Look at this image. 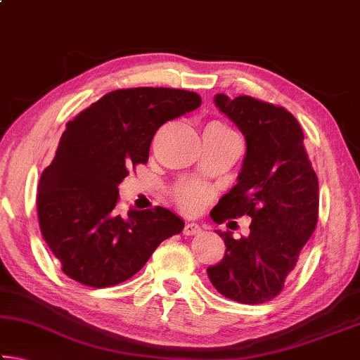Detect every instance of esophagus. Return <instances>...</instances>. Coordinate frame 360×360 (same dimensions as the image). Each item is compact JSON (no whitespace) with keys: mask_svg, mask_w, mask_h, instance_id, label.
<instances>
[{"mask_svg":"<svg viewBox=\"0 0 360 360\" xmlns=\"http://www.w3.org/2000/svg\"><path fill=\"white\" fill-rule=\"evenodd\" d=\"M200 225L198 224H186V227H184V235L186 236H192V235H197V233H200Z\"/></svg>","mask_w":360,"mask_h":360,"instance_id":"obj_1","label":"esophagus"}]
</instances>
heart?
<instances>
[{
    "mask_svg": "<svg viewBox=\"0 0 360 360\" xmlns=\"http://www.w3.org/2000/svg\"><path fill=\"white\" fill-rule=\"evenodd\" d=\"M208 127H217V129H227L221 122H211ZM229 130V129H227ZM211 191L198 182H184L174 191L176 202L186 212H198L203 206L210 202Z\"/></svg>",
    "mask_w": 360,
    "mask_h": 360,
    "instance_id": "obj_1",
    "label": "heart"
}]
</instances>
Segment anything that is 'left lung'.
Segmentation results:
<instances>
[{
	"instance_id": "obj_1",
	"label": "left lung",
	"mask_w": 360,
	"mask_h": 360,
	"mask_svg": "<svg viewBox=\"0 0 360 360\" xmlns=\"http://www.w3.org/2000/svg\"><path fill=\"white\" fill-rule=\"evenodd\" d=\"M214 105L238 127L246 155L238 182L219 200L211 219L251 217L249 235L225 243L224 259L208 266L212 285L230 300L257 304L284 289L303 246L318 224L319 182L303 146V130L281 106L252 96L217 94Z\"/></svg>"
}]
</instances>
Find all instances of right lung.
Listing matches in <instances>:
<instances>
[{
  "instance_id": "add662e5",
  "label": "right lung",
  "mask_w": 360,
  "mask_h": 360,
  "mask_svg": "<svg viewBox=\"0 0 360 360\" xmlns=\"http://www.w3.org/2000/svg\"><path fill=\"white\" fill-rule=\"evenodd\" d=\"M202 105L181 89L138 87L106 94L66 124L38 186L42 238L66 276L109 288L138 273L184 221L167 208L120 216L119 184L146 163L155 131Z\"/></svg>"
}]
</instances>
